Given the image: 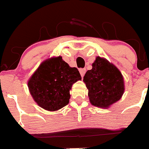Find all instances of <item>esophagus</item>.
<instances>
[{"instance_id":"34e87169","label":"esophagus","mask_w":149,"mask_h":149,"mask_svg":"<svg viewBox=\"0 0 149 149\" xmlns=\"http://www.w3.org/2000/svg\"><path fill=\"white\" fill-rule=\"evenodd\" d=\"M79 72H80V74H81V77L83 78L84 76L85 73H86V69H84V68L80 69V70H79Z\"/></svg>"}]
</instances>
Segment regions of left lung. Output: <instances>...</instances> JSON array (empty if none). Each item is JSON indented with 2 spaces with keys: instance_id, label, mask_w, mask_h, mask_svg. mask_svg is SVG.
Instances as JSON below:
<instances>
[{
  "instance_id": "obj_1",
  "label": "left lung",
  "mask_w": 149,
  "mask_h": 149,
  "mask_svg": "<svg viewBox=\"0 0 149 149\" xmlns=\"http://www.w3.org/2000/svg\"><path fill=\"white\" fill-rule=\"evenodd\" d=\"M84 76L89 102L94 106L109 108L125 92V81L120 70L104 57H97Z\"/></svg>"
}]
</instances>
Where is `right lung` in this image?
<instances>
[{
	"mask_svg": "<svg viewBox=\"0 0 149 149\" xmlns=\"http://www.w3.org/2000/svg\"><path fill=\"white\" fill-rule=\"evenodd\" d=\"M81 80L76 68H71L61 56L43 61L27 81L35 102L49 111H56L69 103L72 85Z\"/></svg>",
	"mask_w": 149,
	"mask_h": 149,
	"instance_id": "1",
	"label": "right lung"
}]
</instances>
